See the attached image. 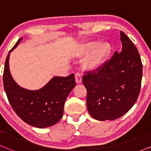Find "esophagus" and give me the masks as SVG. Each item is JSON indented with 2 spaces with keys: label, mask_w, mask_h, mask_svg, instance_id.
Here are the masks:
<instances>
[{
  "label": "esophagus",
  "mask_w": 151,
  "mask_h": 151,
  "mask_svg": "<svg viewBox=\"0 0 151 151\" xmlns=\"http://www.w3.org/2000/svg\"><path fill=\"white\" fill-rule=\"evenodd\" d=\"M75 78H76V82L77 84H80L82 82V73H80V72H77L75 75Z\"/></svg>",
  "instance_id": "esophagus-1"
}]
</instances>
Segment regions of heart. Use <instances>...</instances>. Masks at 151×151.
Instances as JSON below:
<instances>
[{
    "instance_id": "heart-1",
    "label": "heart",
    "mask_w": 151,
    "mask_h": 151,
    "mask_svg": "<svg viewBox=\"0 0 151 151\" xmlns=\"http://www.w3.org/2000/svg\"><path fill=\"white\" fill-rule=\"evenodd\" d=\"M97 41L85 43L82 47V53L86 54L93 50L85 61V66L89 69H96L102 65L111 52V45L108 42L99 44Z\"/></svg>"
}]
</instances>
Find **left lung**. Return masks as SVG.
Here are the masks:
<instances>
[{
    "label": "left lung",
    "instance_id": "left-lung-1",
    "mask_svg": "<svg viewBox=\"0 0 151 151\" xmlns=\"http://www.w3.org/2000/svg\"><path fill=\"white\" fill-rule=\"evenodd\" d=\"M120 36V52L115 51L108 62L95 71L86 72L82 78L87 91L88 111L97 120H114L122 117L133 107L139 94L141 58L129 37L123 32Z\"/></svg>",
    "mask_w": 151,
    "mask_h": 151
}]
</instances>
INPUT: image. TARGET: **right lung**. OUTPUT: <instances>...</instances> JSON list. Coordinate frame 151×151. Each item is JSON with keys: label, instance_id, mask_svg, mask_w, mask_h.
I'll list each match as a JSON object with an SVG mask.
<instances>
[{"label": "right lung", "instance_id": "right-lung-1", "mask_svg": "<svg viewBox=\"0 0 151 151\" xmlns=\"http://www.w3.org/2000/svg\"><path fill=\"white\" fill-rule=\"evenodd\" d=\"M22 38L9 51L5 63L3 85L14 111L24 122L43 129L51 127L62 118L66 99L76 86L73 73L67 77L55 76L38 90H28L20 86L9 71L10 53L16 48Z\"/></svg>", "mask_w": 151, "mask_h": 151}]
</instances>
